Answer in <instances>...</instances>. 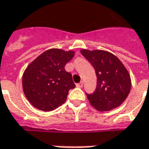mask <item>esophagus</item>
I'll use <instances>...</instances> for the list:
<instances>
[{
  "label": "esophagus",
  "instance_id": "1",
  "mask_svg": "<svg viewBox=\"0 0 149 149\" xmlns=\"http://www.w3.org/2000/svg\"><path fill=\"white\" fill-rule=\"evenodd\" d=\"M76 86H77V87H78V88H82V87L84 86V82L82 81V82H80L79 84H77Z\"/></svg>",
  "mask_w": 149,
  "mask_h": 149
}]
</instances>
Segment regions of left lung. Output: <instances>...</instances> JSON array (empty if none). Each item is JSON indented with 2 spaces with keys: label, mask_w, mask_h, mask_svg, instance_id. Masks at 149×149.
I'll use <instances>...</instances> for the list:
<instances>
[{
  "label": "left lung",
  "mask_w": 149,
  "mask_h": 149,
  "mask_svg": "<svg viewBox=\"0 0 149 149\" xmlns=\"http://www.w3.org/2000/svg\"><path fill=\"white\" fill-rule=\"evenodd\" d=\"M80 52L92 65L97 77L95 92L87 94L91 105L99 111H109L120 106L131 91V76L127 68L107 51L81 49Z\"/></svg>",
  "instance_id": "1"
}]
</instances>
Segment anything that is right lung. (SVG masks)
I'll list each match as a JSON object with an SVG mask.
<instances>
[{
	"label": "right lung",
	"instance_id": "right-lung-1",
	"mask_svg": "<svg viewBox=\"0 0 149 149\" xmlns=\"http://www.w3.org/2000/svg\"><path fill=\"white\" fill-rule=\"evenodd\" d=\"M74 56L72 50L51 49L27 65L22 75V89L34 107L52 111L66 100L69 90L75 84L65 65Z\"/></svg>",
	"mask_w": 149,
	"mask_h": 149
}]
</instances>
